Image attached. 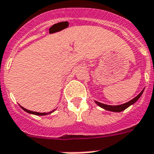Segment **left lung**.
<instances>
[{
    "label": "left lung",
    "instance_id": "left-lung-1",
    "mask_svg": "<svg viewBox=\"0 0 154 154\" xmlns=\"http://www.w3.org/2000/svg\"><path fill=\"white\" fill-rule=\"evenodd\" d=\"M143 91H144V90L141 92V93H140L139 94H138V95H137V96L135 97L134 98H133L132 100L129 101L128 103H124V104H122V105H118V106L106 105V104L101 103H99V102H97V101H95V103H96L98 106H99L100 107L103 108V109H105V110H110V111H112V112H121V111H122V110H126V108H128L129 106H131L134 103H136V102L138 100V98L141 97V95L142 94Z\"/></svg>",
    "mask_w": 154,
    "mask_h": 154
}]
</instances>
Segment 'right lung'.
I'll use <instances>...</instances> for the list:
<instances>
[{"label":"right lung","mask_w":154,"mask_h":154,"mask_svg":"<svg viewBox=\"0 0 154 154\" xmlns=\"http://www.w3.org/2000/svg\"><path fill=\"white\" fill-rule=\"evenodd\" d=\"M20 107L23 109V110H24V111L28 112V113H29V114H35V115H46V114H48V113H39V112H35V111H32V110H27V109H25V108L22 107V106H20ZM54 111V110H53ZM53 111H50L48 113V114H51V113H52Z\"/></svg>","instance_id":"add662e5"}]
</instances>
